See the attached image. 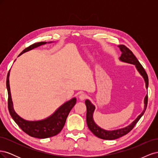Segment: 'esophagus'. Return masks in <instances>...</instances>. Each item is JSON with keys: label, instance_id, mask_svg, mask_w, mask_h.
I'll return each mask as SVG.
<instances>
[{"label": "esophagus", "instance_id": "esophagus-1", "mask_svg": "<svg viewBox=\"0 0 158 158\" xmlns=\"http://www.w3.org/2000/svg\"><path fill=\"white\" fill-rule=\"evenodd\" d=\"M88 98L87 95L85 94H81L80 95H79V99L81 100V101H83V100L85 99Z\"/></svg>", "mask_w": 158, "mask_h": 158}]
</instances>
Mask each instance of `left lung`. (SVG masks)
Returning a JSON list of instances; mask_svg holds the SVG:
<instances>
[{
    "label": "left lung",
    "instance_id": "1",
    "mask_svg": "<svg viewBox=\"0 0 158 158\" xmlns=\"http://www.w3.org/2000/svg\"><path fill=\"white\" fill-rule=\"evenodd\" d=\"M118 47L120 49L121 51V55L119 57V60L124 63H127L129 64H132L136 66V70L138 71V73L140 74V75L144 78L146 84V88L148 89V75L146 73L145 70L143 68V66L141 65V64L139 63V61L138 60L136 57L134 55L132 52L128 48L124 45H119ZM85 106H86L87 108V113H86V122L87 125L89 130L91 131L94 135L96 136L97 137L102 138L103 140H114L117 138H120L124 135H127L129 132H130L132 129L136 125L137 122L140 120V118L142 117V116L144 114L148 104V94L145 96L144 98V108L143 111L140 113V114L138 116V117L134 121L131 125L128 126L124 127L122 128L117 129V130L113 131H107L100 128L96 123H95L94 121V112L95 110V106L91 103V102L88 99H86L85 101Z\"/></svg>",
    "mask_w": 158,
    "mask_h": 158
}]
</instances>
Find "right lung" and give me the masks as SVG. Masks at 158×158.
<instances>
[{"instance_id":"right-lung-1","label":"right lung","mask_w":158,"mask_h":158,"mask_svg":"<svg viewBox=\"0 0 158 158\" xmlns=\"http://www.w3.org/2000/svg\"><path fill=\"white\" fill-rule=\"evenodd\" d=\"M47 43L50 44V43H52V41ZM46 44L47 42L42 41L33 44L26 48L18 55V56L27 51L37 48V47ZM9 76H10V70L7 74L6 78V88L8 95V111L14 121L16 122L19 127L28 135L37 138H47L58 135L64 127L66 118H67L70 110L73 109L76 104V98H73L69 101L65 102L57 109L53 114H52L51 116L45 119H43V120L33 121L25 120V119L19 116L14 109L11 98L10 83H9Z\"/></svg>"}]
</instances>
